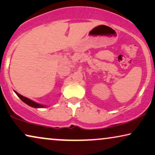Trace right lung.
<instances>
[{
  "label": "right lung",
  "mask_w": 155,
  "mask_h": 155,
  "mask_svg": "<svg viewBox=\"0 0 155 155\" xmlns=\"http://www.w3.org/2000/svg\"><path fill=\"white\" fill-rule=\"evenodd\" d=\"M15 93L16 94H17V96L19 97V98L21 99V100L23 101L24 103H25L26 104H28V106H30L31 107H33V108H44V107H46L45 106H43V105H41L40 104H38V103L33 101L30 100V99H29L28 98H26V97L25 96H22V95H20L18 94V92L15 91Z\"/></svg>",
  "instance_id": "obj_1"
}]
</instances>
